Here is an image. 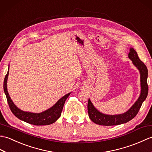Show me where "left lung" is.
<instances>
[{"label":"left lung","instance_id":"8db88e82","mask_svg":"<svg viewBox=\"0 0 152 152\" xmlns=\"http://www.w3.org/2000/svg\"><path fill=\"white\" fill-rule=\"evenodd\" d=\"M128 55H129V58L133 61V64L139 69L140 73V96L129 110L127 111L126 113L118 114V115H107V114L101 113L94 107L92 102L88 99V116L90 120L96 124L101 125V126H110L127 123L136 116L144 101L146 98L148 93L147 67L144 63L140 60L137 52L134 49H130V52Z\"/></svg>","mask_w":152,"mask_h":152}]
</instances>
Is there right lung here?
Returning <instances> with one entry per match:
<instances>
[{
  "label": "right lung",
  "mask_w": 152,
  "mask_h": 152,
  "mask_svg": "<svg viewBox=\"0 0 152 152\" xmlns=\"http://www.w3.org/2000/svg\"><path fill=\"white\" fill-rule=\"evenodd\" d=\"M8 74L9 69L8 71L7 74L5 76L3 88H4V91L6 94V99H7L10 109L11 110L12 113L18 118L30 124L35 125V126H45V125L51 124L55 122L59 118L60 115H61L64 104L65 103L66 99L70 95V93L67 94L66 96L62 97L61 99H60L56 102L55 105H53L51 108L44 111V112L41 113H32L24 112V111L19 109L15 105L9 96L7 91V86H6V85H7Z\"/></svg>",
  "instance_id": "obj_1"
}]
</instances>
